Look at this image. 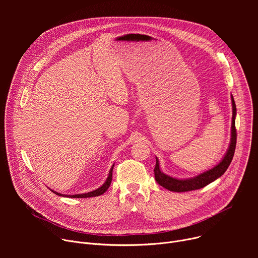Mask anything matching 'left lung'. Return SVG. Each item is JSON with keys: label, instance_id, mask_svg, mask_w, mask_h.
<instances>
[{"label": "left lung", "instance_id": "1", "mask_svg": "<svg viewBox=\"0 0 258 258\" xmlns=\"http://www.w3.org/2000/svg\"><path fill=\"white\" fill-rule=\"evenodd\" d=\"M231 100H232V110H233V116H232V126H231V141L229 148L217 164H215L213 167H211L208 170H205L193 177H188V178H177L170 176L166 173H164L160 169L159 165V160L156 157V165L154 168V175L156 181L159 183L160 186L163 188L172 191V192H188V191H193V190H198L201 189L205 186H207L208 183L212 182L219 176H222L226 170L228 169L229 165L232 162V159L234 157L235 149H236V142H237V133H236V127H235V119L237 115V109H236V104L233 98V95H231Z\"/></svg>", "mask_w": 258, "mask_h": 258}]
</instances>
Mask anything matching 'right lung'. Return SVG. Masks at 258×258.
I'll list each match as a JSON object with an SVG mask.
<instances>
[{
	"mask_svg": "<svg viewBox=\"0 0 258 258\" xmlns=\"http://www.w3.org/2000/svg\"><path fill=\"white\" fill-rule=\"evenodd\" d=\"M113 167H114V163H113V165L111 166V168H110V170H109V173H108V176H107L106 180L104 181L103 185H102L101 187H99L98 189L94 190V191H91V192H88V193H83V194L66 195V194H61V193H58V192H56V191H53V190H51V189H50V190H51L53 193H55L56 195H58V196L67 197V198H89V197H96V196H100V195L104 194V193H105V192L108 190V188H109V186H110V183H111V180H112V171H113Z\"/></svg>",
	"mask_w": 258,
	"mask_h": 258,
	"instance_id": "1",
	"label": "right lung"
}]
</instances>
